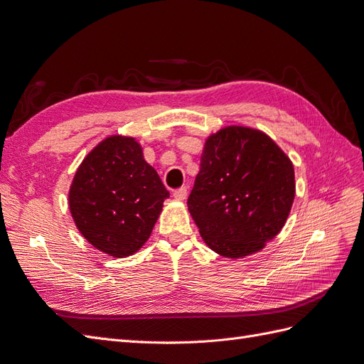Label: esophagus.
<instances>
[{"mask_svg":"<svg viewBox=\"0 0 364 364\" xmlns=\"http://www.w3.org/2000/svg\"><path fill=\"white\" fill-rule=\"evenodd\" d=\"M186 194H188V188H186V186H181V188L173 191V197L176 200H185Z\"/></svg>","mask_w":364,"mask_h":364,"instance_id":"1","label":"esophagus"}]
</instances>
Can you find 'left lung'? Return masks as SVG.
Returning a JSON list of instances; mask_svg holds the SVG:
<instances>
[{
	"label": "left lung",
	"instance_id": "1",
	"mask_svg": "<svg viewBox=\"0 0 364 364\" xmlns=\"http://www.w3.org/2000/svg\"><path fill=\"white\" fill-rule=\"evenodd\" d=\"M294 188L293 164L272 138L229 126L206 139L186 203L205 243L220 255L241 258L278 235Z\"/></svg>",
	"mask_w": 364,
	"mask_h": 364
}]
</instances>
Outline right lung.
Returning <instances> with one entry per match:
<instances>
[{"label":"right lung","instance_id":"obj_1","mask_svg":"<svg viewBox=\"0 0 364 364\" xmlns=\"http://www.w3.org/2000/svg\"><path fill=\"white\" fill-rule=\"evenodd\" d=\"M168 197L135 138L114 135L77 168L70 211L77 229L94 247L123 258L149 240Z\"/></svg>","mask_w":364,"mask_h":364}]
</instances>
